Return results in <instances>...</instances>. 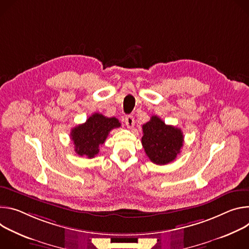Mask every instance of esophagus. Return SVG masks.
<instances>
[{
	"instance_id": "obj_1",
	"label": "esophagus",
	"mask_w": 249,
	"mask_h": 249,
	"mask_svg": "<svg viewBox=\"0 0 249 249\" xmlns=\"http://www.w3.org/2000/svg\"><path fill=\"white\" fill-rule=\"evenodd\" d=\"M124 123H125V125L128 128L133 127V125H134V119H133V117L132 116H126L124 118Z\"/></svg>"
}]
</instances>
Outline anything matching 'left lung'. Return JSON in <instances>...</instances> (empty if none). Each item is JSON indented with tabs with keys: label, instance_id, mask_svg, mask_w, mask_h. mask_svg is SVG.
I'll list each match as a JSON object with an SVG mask.
<instances>
[{
	"label": "left lung",
	"instance_id": "1",
	"mask_svg": "<svg viewBox=\"0 0 249 249\" xmlns=\"http://www.w3.org/2000/svg\"><path fill=\"white\" fill-rule=\"evenodd\" d=\"M142 146L148 158L157 165H165L175 160L184 142L180 128L165 124L157 116L142 125Z\"/></svg>",
	"mask_w": 249,
	"mask_h": 249
}]
</instances>
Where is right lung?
<instances>
[{"mask_svg": "<svg viewBox=\"0 0 249 249\" xmlns=\"http://www.w3.org/2000/svg\"><path fill=\"white\" fill-rule=\"evenodd\" d=\"M120 126L121 123L116 118H107L98 113L93 114L86 123L71 130L70 135L75 145V152L80 156L95 157L109 131Z\"/></svg>", "mask_w": 249, "mask_h": 249, "instance_id": "1", "label": "right lung"}]
</instances>
